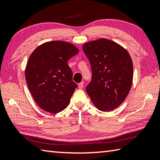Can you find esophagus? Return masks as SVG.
<instances>
[{
    "label": "esophagus",
    "instance_id": "34e87169",
    "mask_svg": "<svg viewBox=\"0 0 160 160\" xmlns=\"http://www.w3.org/2000/svg\"><path fill=\"white\" fill-rule=\"evenodd\" d=\"M83 85H84V82H81L80 83L78 84V87H79V89H82Z\"/></svg>",
    "mask_w": 160,
    "mask_h": 160
}]
</instances>
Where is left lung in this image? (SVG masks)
<instances>
[{
    "mask_svg": "<svg viewBox=\"0 0 160 160\" xmlns=\"http://www.w3.org/2000/svg\"><path fill=\"white\" fill-rule=\"evenodd\" d=\"M82 48L92 71L87 93L98 109L113 111L131 90L133 76L131 58L124 47L106 38L86 42Z\"/></svg>",
    "mask_w": 160,
    "mask_h": 160,
    "instance_id": "obj_1",
    "label": "left lung"
}]
</instances>
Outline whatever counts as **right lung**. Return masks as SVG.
<instances>
[{
    "mask_svg": "<svg viewBox=\"0 0 160 160\" xmlns=\"http://www.w3.org/2000/svg\"><path fill=\"white\" fill-rule=\"evenodd\" d=\"M78 52L72 44L54 40L42 44L30 55L25 68L26 82L42 110L57 113L69 105L78 85L67 62Z\"/></svg>",
    "mask_w": 160,
    "mask_h": 160,
    "instance_id": "right-lung-1",
    "label": "right lung"
}]
</instances>
